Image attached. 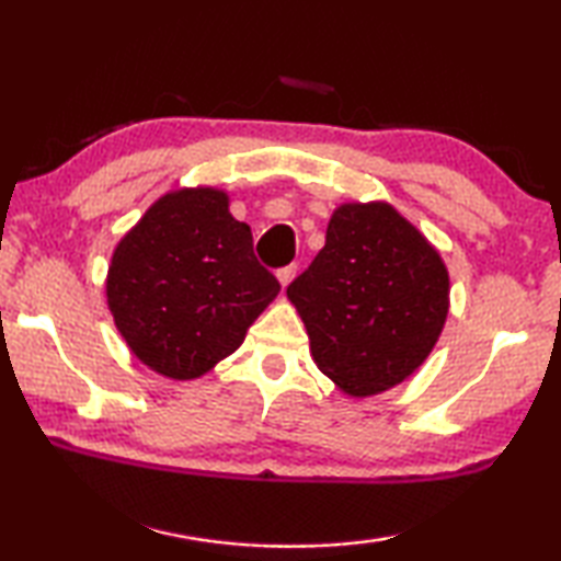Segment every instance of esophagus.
<instances>
[{"mask_svg":"<svg viewBox=\"0 0 561 561\" xmlns=\"http://www.w3.org/2000/svg\"><path fill=\"white\" fill-rule=\"evenodd\" d=\"M294 277H297V264H287V267L277 270V279L282 282V287H287Z\"/></svg>","mask_w":561,"mask_h":561,"instance_id":"1","label":"esophagus"}]
</instances>
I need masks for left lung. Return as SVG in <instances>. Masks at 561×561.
<instances>
[{
	"mask_svg": "<svg viewBox=\"0 0 561 561\" xmlns=\"http://www.w3.org/2000/svg\"><path fill=\"white\" fill-rule=\"evenodd\" d=\"M311 354L351 396L411 376L448 317V272L391 205H341L314 262L287 287Z\"/></svg>",
	"mask_w": 561,
	"mask_h": 561,
	"instance_id": "1",
	"label": "left lung"
}]
</instances>
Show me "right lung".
I'll return each mask as SVG.
<instances>
[{
    "mask_svg": "<svg viewBox=\"0 0 561 561\" xmlns=\"http://www.w3.org/2000/svg\"><path fill=\"white\" fill-rule=\"evenodd\" d=\"M277 291L254 257L250 225L213 187L160 197L116 247L106 284L133 354L180 381L232 354Z\"/></svg>",
    "mask_w": 561,
    "mask_h": 561,
    "instance_id": "obj_1",
    "label": "right lung"
}]
</instances>
